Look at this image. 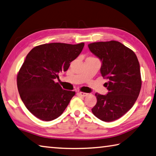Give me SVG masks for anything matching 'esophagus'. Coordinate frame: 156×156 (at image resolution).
<instances>
[{
	"label": "esophagus",
	"mask_w": 156,
	"mask_h": 156,
	"mask_svg": "<svg viewBox=\"0 0 156 156\" xmlns=\"http://www.w3.org/2000/svg\"><path fill=\"white\" fill-rule=\"evenodd\" d=\"M78 94H79V96L84 97V96H87L88 95V94H87V93H85V92H79V93H78Z\"/></svg>",
	"instance_id": "esophagus-1"
}]
</instances>
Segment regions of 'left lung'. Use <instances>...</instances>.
Masks as SVG:
<instances>
[{
	"label": "left lung",
	"instance_id": "obj_1",
	"mask_svg": "<svg viewBox=\"0 0 156 156\" xmlns=\"http://www.w3.org/2000/svg\"><path fill=\"white\" fill-rule=\"evenodd\" d=\"M90 51L102 62L101 73L108 93H96V105L92 108L102 121L113 122L133 107L141 88L140 64L134 52L115 41L88 45Z\"/></svg>",
	"mask_w": 156,
	"mask_h": 156
}]
</instances>
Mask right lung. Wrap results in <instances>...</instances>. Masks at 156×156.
<instances>
[{
	"mask_svg": "<svg viewBox=\"0 0 156 156\" xmlns=\"http://www.w3.org/2000/svg\"><path fill=\"white\" fill-rule=\"evenodd\" d=\"M84 43H51L34 48L26 55L17 74V89L26 107L35 117L51 121L60 116L75 92L63 90L55 79L66 71Z\"/></svg>",
	"mask_w": 156,
	"mask_h": 156,
	"instance_id": "add662e5",
	"label": "right lung"
}]
</instances>
